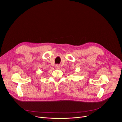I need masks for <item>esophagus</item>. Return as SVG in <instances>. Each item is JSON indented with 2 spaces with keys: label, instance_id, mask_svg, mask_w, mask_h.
<instances>
[{
  "label": "esophagus",
  "instance_id": "esophagus-1",
  "mask_svg": "<svg viewBox=\"0 0 122 122\" xmlns=\"http://www.w3.org/2000/svg\"><path fill=\"white\" fill-rule=\"evenodd\" d=\"M55 67H56V68L57 69H59L60 68V66L59 65H58V64H56L55 65Z\"/></svg>",
  "mask_w": 122,
  "mask_h": 122
}]
</instances>
